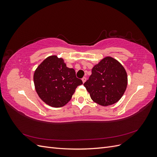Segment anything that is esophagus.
I'll use <instances>...</instances> for the list:
<instances>
[{"label": "esophagus", "mask_w": 157, "mask_h": 157, "mask_svg": "<svg viewBox=\"0 0 157 157\" xmlns=\"http://www.w3.org/2000/svg\"><path fill=\"white\" fill-rule=\"evenodd\" d=\"M82 82H83V83H84L85 82H86V78L85 77H84L82 78Z\"/></svg>", "instance_id": "34e87169"}]
</instances>
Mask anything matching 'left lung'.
<instances>
[{
	"instance_id": "1",
	"label": "left lung",
	"mask_w": 157,
	"mask_h": 157,
	"mask_svg": "<svg viewBox=\"0 0 157 157\" xmlns=\"http://www.w3.org/2000/svg\"><path fill=\"white\" fill-rule=\"evenodd\" d=\"M128 77L124 67L111 57H106L92 69V75L84 86L92 100L108 106L122 98L127 87Z\"/></svg>"
}]
</instances>
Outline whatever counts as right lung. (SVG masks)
<instances>
[{"mask_svg": "<svg viewBox=\"0 0 157 157\" xmlns=\"http://www.w3.org/2000/svg\"><path fill=\"white\" fill-rule=\"evenodd\" d=\"M36 93L48 105L61 107L66 105L75 89L82 84L76 77L74 69L68 68L62 58L49 56L39 65L33 76Z\"/></svg>", "mask_w": 157, "mask_h": 157, "instance_id": "1", "label": "right lung"}]
</instances>
